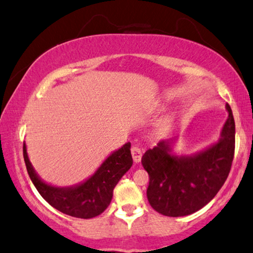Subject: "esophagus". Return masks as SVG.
I'll list each match as a JSON object with an SVG mask.
<instances>
[{"instance_id":"1","label":"esophagus","mask_w":253,"mask_h":253,"mask_svg":"<svg viewBox=\"0 0 253 253\" xmlns=\"http://www.w3.org/2000/svg\"><path fill=\"white\" fill-rule=\"evenodd\" d=\"M131 154H132V158H133L134 163H140L142 157V150L139 148V147L134 146L131 148Z\"/></svg>"}]
</instances>
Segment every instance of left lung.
Wrapping results in <instances>:
<instances>
[{
    "label": "left lung",
    "mask_w": 253,
    "mask_h": 253,
    "mask_svg": "<svg viewBox=\"0 0 253 253\" xmlns=\"http://www.w3.org/2000/svg\"><path fill=\"white\" fill-rule=\"evenodd\" d=\"M228 116L216 142L191 155H178V135L161 140L143 154L141 163L149 174L147 198L151 207L169 217L200 211L216 196L231 170L235 148V123Z\"/></svg>",
    "instance_id": "obj_1"
}]
</instances>
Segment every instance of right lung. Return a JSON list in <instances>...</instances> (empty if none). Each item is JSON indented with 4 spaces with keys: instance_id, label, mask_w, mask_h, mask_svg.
Instances as JSON below:
<instances>
[{
    "instance_id": "add662e5",
    "label": "right lung",
    "mask_w": 253,
    "mask_h": 253,
    "mask_svg": "<svg viewBox=\"0 0 253 253\" xmlns=\"http://www.w3.org/2000/svg\"><path fill=\"white\" fill-rule=\"evenodd\" d=\"M130 148L131 143L126 142L108 155L94 174L70 186H56L42 180L29 161L26 142H23V158L30 180L52 207L69 216L88 219L100 215L111 204L115 185L133 163Z\"/></svg>"
}]
</instances>
